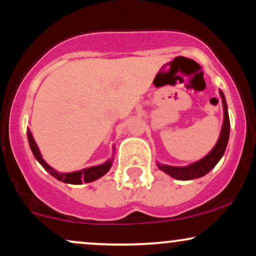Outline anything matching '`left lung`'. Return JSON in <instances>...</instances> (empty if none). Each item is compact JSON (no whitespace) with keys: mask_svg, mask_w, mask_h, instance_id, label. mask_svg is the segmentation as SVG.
Here are the masks:
<instances>
[{"mask_svg":"<svg viewBox=\"0 0 256 256\" xmlns=\"http://www.w3.org/2000/svg\"><path fill=\"white\" fill-rule=\"evenodd\" d=\"M220 96H222V106H224V124H222V132H220L218 143H216V146L212 149V152H210L207 156H204V158L198 161V162L192 164V165L190 166L174 167L158 164V167L161 171L167 173V174L171 176L173 178L179 179V180H190V179L204 177V174H207V173L219 162V160L222 158V155H224L226 146H228V136H230V119H228V106H226L225 96L222 90H220Z\"/></svg>","mask_w":256,"mask_h":256,"instance_id":"obj_1","label":"left lung"}]
</instances>
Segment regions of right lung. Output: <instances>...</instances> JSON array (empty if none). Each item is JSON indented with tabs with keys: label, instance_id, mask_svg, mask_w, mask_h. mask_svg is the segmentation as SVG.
I'll use <instances>...</instances> for the list:
<instances>
[{
	"label": "right lung",
	"instance_id": "right-lung-1",
	"mask_svg": "<svg viewBox=\"0 0 256 256\" xmlns=\"http://www.w3.org/2000/svg\"><path fill=\"white\" fill-rule=\"evenodd\" d=\"M28 144H30L31 150L34 152V158H37L38 162L44 167V170H46V172L50 173L52 177L58 179V180L64 182V183H68V184L90 183V182L96 180V179H98L100 177H102V176L106 174L112 167V160H108L106 161L104 164H102V165L89 167V168H85L83 171L72 172V173H58L55 171L54 168H52V167L42 158V155H40V150H38V146L36 144V142H34V137H32L30 130L28 131Z\"/></svg>",
	"mask_w": 256,
	"mask_h": 256
}]
</instances>
